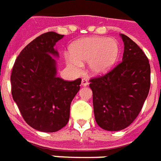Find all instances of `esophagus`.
<instances>
[{"label":"esophagus","mask_w":161,"mask_h":161,"mask_svg":"<svg viewBox=\"0 0 161 161\" xmlns=\"http://www.w3.org/2000/svg\"><path fill=\"white\" fill-rule=\"evenodd\" d=\"M88 84H89V81L86 78H83V79L81 80V85L83 86H88Z\"/></svg>","instance_id":"1"}]
</instances>
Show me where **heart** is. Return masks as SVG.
<instances>
[{
	"label": "heart",
	"mask_w": 161,
	"mask_h": 161,
	"mask_svg": "<svg viewBox=\"0 0 161 161\" xmlns=\"http://www.w3.org/2000/svg\"><path fill=\"white\" fill-rule=\"evenodd\" d=\"M71 56L67 64L76 71L82 68V62L89 61V69L94 75L106 73L115 65L119 54L115 41L105 37H86L77 41L70 47Z\"/></svg>",
	"instance_id": "1"
}]
</instances>
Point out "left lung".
Listing matches in <instances>:
<instances>
[{
	"label": "left lung",
	"mask_w": 161,
	"mask_h": 161,
	"mask_svg": "<svg viewBox=\"0 0 161 161\" xmlns=\"http://www.w3.org/2000/svg\"><path fill=\"white\" fill-rule=\"evenodd\" d=\"M124 42L122 61L105 75L91 78L94 114L105 130L129 126L141 112L150 86V66L136 42L120 34Z\"/></svg>",
	"instance_id": "1"
}]
</instances>
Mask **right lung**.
<instances>
[{
  "instance_id": "1",
  "label": "right lung",
  "mask_w": 161,
  "mask_h": 161,
  "mask_svg": "<svg viewBox=\"0 0 161 161\" xmlns=\"http://www.w3.org/2000/svg\"><path fill=\"white\" fill-rule=\"evenodd\" d=\"M63 36L49 31L36 37L20 51L11 71L14 101L25 121L40 131L56 132L66 125L81 83L80 78L66 81L56 76L54 46Z\"/></svg>"
}]
</instances>
